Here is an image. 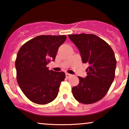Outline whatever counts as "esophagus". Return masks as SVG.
Returning <instances> with one entry per match:
<instances>
[{
    "label": "esophagus",
    "mask_w": 129,
    "mask_h": 129,
    "mask_svg": "<svg viewBox=\"0 0 129 129\" xmlns=\"http://www.w3.org/2000/svg\"><path fill=\"white\" fill-rule=\"evenodd\" d=\"M66 76L67 78H69L71 76V75H70V74H69V73H66Z\"/></svg>",
    "instance_id": "1"
}]
</instances>
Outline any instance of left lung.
<instances>
[{
	"label": "left lung",
	"mask_w": 129,
	"mask_h": 129,
	"mask_svg": "<svg viewBox=\"0 0 129 129\" xmlns=\"http://www.w3.org/2000/svg\"><path fill=\"white\" fill-rule=\"evenodd\" d=\"M81 53L82 61L88 63L85 78L78 76L79 83L72 88L74 98L84 104H93L106 96L115 76L116 60L111 47L93 34L69 35Z\"/></svg>",
	"instance_id": "8db88e82"
}]
</instances>
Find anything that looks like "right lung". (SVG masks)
<instances>
[{
	"label": "right lung",
	"mask_w": 129,
	"mask_h": 129,
	"mask_svg": "<svg viewBox=\"0 0 129 129\" xmlns=\"http://www.w3.org/2000/svg\"><path fill=\"white\" fill-rule=\"evenodd\" d=\"M66 39L65 35H41L19 49L15 61L16 78L22 92L33 103L47 104L57 97L66 74L50 70L47 65L55 59Z\"/></svg>",
	"instance_id": "right-lung-1"
}]
</instances>
